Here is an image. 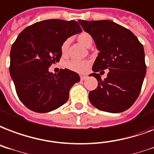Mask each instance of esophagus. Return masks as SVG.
Instances as JSON below:
<instances>
[{"label":"esophagus","instance_id":"34e87169","mask_svg":"<svg viewBox=\"0 0 154 154\" xmlns=\"http://www.w3.org/2000/svg\"><path fill=\"white\" fill-rule=\"evenodd\" d=\"M80 77H81V80H82V81H84V80H85L86 79V76H83V75H82V76H80Z\"/></svg>","mask_w":154,"mask_h":154}]
</instances>
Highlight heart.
Listing matches in <instances>:
<instances>
[{
	"label": "heart",
	"mask_w": 154,
	"mask_h": 154,
	"mask_svg": "<svg viewBox=\"0 0 154 154\" xmlns=\"http://www.w3.org/2000/svg\"><path fill=\"white\" fill-rule=\"evenodd\" d=\"M77 40L80 43L83 44L85 47H90L92 44L93 38L90 34L88 32H81L77 36ZM69 45V39L66 38L65 40L61 43L60 46V52L63 56L66 55L68 51V48ZM90 62L89 60H70L64 63V67L66 69L71 70L72 72H85L87 71V69L90 67Z\"/></svg>",
	"instance_id": "b5f03b06"
}]
</instances>
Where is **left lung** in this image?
Instances as JSON below:
<instances>
[{
	"mask_svg": "<svg viewBox=\"0 0 154 154\" xmlns=\"http://www.w3.org/2000/svg\"><path fill=\"white\" fill-rule=\"evenodd\" d=\"M78 22L100 51L90 75L98 80L97 89L89 94L90 102L106 112L126 111L138 98L146 73L143 45L132 31L112 21ZM104 69L109 72L103 80L97 72Z\"/></svg>",
	"mask_w": 154,
	"mask_h": 154,
	"instance_id": "8db88e82",
	"label": "left lung"
}]
</instances>
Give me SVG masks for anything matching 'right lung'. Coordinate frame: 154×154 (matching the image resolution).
I'll use <instances>...</instances> for the list:
<instances>
[{
	"instance_id": "obj_1",
	"label": "right lung",
	"mask_w": 154,
	"mask_h": 154,
	"mask_svg": "<svg viewBox=\"0 0 154 154\" xmlns=\"http://www.w3.org/2000/svg\"><path fill=\"white\" fill-rule=\"evenodd\" d=\"M82 31L74 20L49 19L35 22L18 35L10 51L9 72L18 98L28 109L45 113L68 101L79 75L67 69L53 74L48 69L60 61L61 43Z\"/></svg>"
}]
</instances>
